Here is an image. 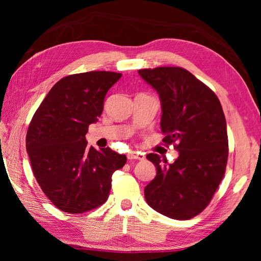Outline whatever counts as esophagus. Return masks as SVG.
Returning a JSON list of instances; mask_svg holds the SVG:
<instances>
[{"label":"esophagus","instance_id":"esophagus-1","mask_svg":"<svg viewBox=\"0 0 261 261\" xmlns=\"http://www.w3.org/2000/svg\"><path fill=\"white\" fill-rule=\"evenodd\" d=\"M126 157H127V159H130V160H132V159L143 160V159H145V154H143L140 151H130L129 153L126 154Z\"/></svg>","mask_w":261,"mask_h":261}]
</instances>
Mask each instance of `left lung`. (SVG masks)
<instances>
[{
	"label": "left lung",
	"mask_w": 261,
	"mask_h": 261,
	"mask_svg": "<svg viewBox=\"0 0 261 261\" xmlns=\"http://www.w3.org/2000/svg\"><path fill=\"white\" fill-rule=\"evenodd\" d=\"M138 73L159 94L163 141L179 153L168 165L157 153L148 154L157 175L145 187L146 201L170 219H192L207 206L225 173L229 142L222 105L210 87L181 67Z\"/></svg>",
	"instance_id": "1"
}]
</instances>
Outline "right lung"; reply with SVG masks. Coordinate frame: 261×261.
I'll return each instance as SVG.
<instances>
[{
	"label": "right lung",
	"instance_id": "1",
	"mask_svg": "<svg viewBox=\"0 0 261 261\" xmlns=\"http://www.w3.org/2000/svg\"><path fill=\"white\" fill-rule=\"evenodd\" d=\"M114 71H87L58 81L30 122L25 146L39 186L57 208L84 213L105 203L112 175L126 163L110 148L86 141L88 125L103 112L108 91L121 79Z\"/></svg>",
	"mask_w": 261,
	"mask_h": 261
}]
</instances>
